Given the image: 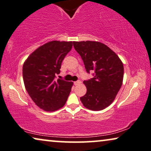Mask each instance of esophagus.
I'll use <instances>...</instances> for the list:
<instances>
[{
    "label": "esophagus",
    "instance_id": "esophagus-1",
    "mask_svg": "<svg viewBox=\"0 0 151 151\" xmlns=\"http://www.w3.org/2000/svg\"><path fill=\"white\" fill-rule=\"evenodd\" d=\"M81 81H77L74 82V84L75 86H78V85H79V84H81Z\"/></svg>",
    "mask_w": 151,
    "mask_h": 151
}]
</instances>
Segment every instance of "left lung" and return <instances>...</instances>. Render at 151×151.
Returning a JSON list of instances; mask_svg holds the SVG:
<instances>
[{
    "label": "left lung",
    "mask_w": 151,
    "mask_h": 151,
    "mask_svg": "<svg viewBox=\"0 0 151 151\" xmlns=\"http://www.w3.org/2000/svg\"><path fill=\"white\" fill-rule=\"evenodd\" d=\"M73 45L87 72L94 71V77L83 81L87 92L80 98L81 103L93 111L105 109L113 102L122 87L123 63L115 52L100 42L74 41Z\"/></svg>",
    "instance_id": "left-lung-1"
}]
</instances>
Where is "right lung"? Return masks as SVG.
<instances>
[{
  "instance_id": "right-lung-1",
  "label": "right lung",
  "mask_w": 151,
  "mask_h": 151,
  "mask_svg": "<svg viewBox=\"0 0 151 151\" xmlns=\"http://www.w3.org/2000/svg\"><path fill=\"white\" fill-rule=\"evenodd\" d=\"M72 41H52L40 46L24 62V85L41 109L53 112L65 104L73 82L55 79L61 63L72 49Z\"/></svg>"
}]
</instances>
